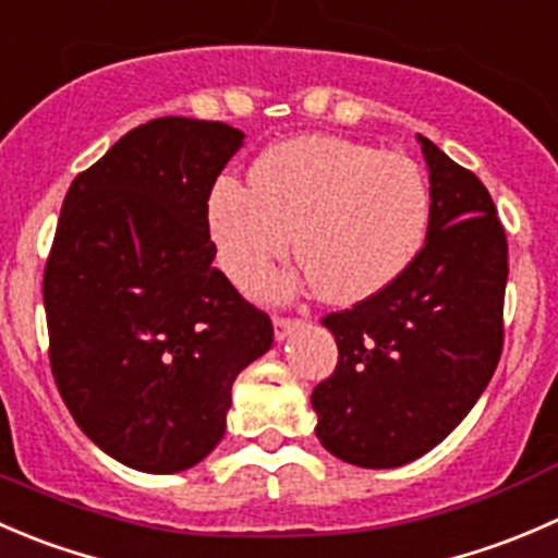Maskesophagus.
Wrapping results in <instances>:
<instances>
[{
  "instance_id": "esophagus-1",
  "label": "esophagus",
  "mask_w": 558,
  "mask_h": 558,
  "mask_svg": "<svg viewBox=\"0 0 558 558\" xmlns=\"http://www.w3.org/2000/svg\"><path fill=\"white\" fill-rule=\"evenodd\" d=\"M303 325V319L298 317H274V336H277V341H284L287 336L292 333V330H298Z\"/></svg>"
}]
</instances>
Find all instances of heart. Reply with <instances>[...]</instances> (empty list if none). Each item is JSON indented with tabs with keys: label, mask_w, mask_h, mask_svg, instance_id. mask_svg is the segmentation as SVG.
Masks as SVG:
<instances>
[{
	"label": "heart",
	"mask_w": 558,
	"mask_h": 558,
	"mask_svg": "<svg viewBox=\"0 0 558 558\" xmlns=\"http://www.w3.org/2000/svg\"><path fill=\"white\" fill-rule=\"evenodd\" d=\"M428 214L432 192L417 162L336 135L277 143L252 165V184L222 175L206 206L219 263L235 281L284 257L295 230L306 281L339 306L377 295L412 266Z\"/></svg>",
	"instance_id": "1"
}]
</instances>
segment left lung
Masks as SVG:
<instances>
[{"mask_svg": "<svg viewBox=\"0 0 558 558\" xmlns=\"http://www.w3.org/2000/svg\"><path fill=\"white\" fill-rule=\"evenodd\" d=\"M432 214L412 266L323 325L339 363L312 393L317 439L347 464L393 469L437 448L477 404L505 341L507 239L472 170L417 135Z\"/></svg>", "mask_w": 558, "mask_h": 558, "instance_id": "8db88e82", "label": "left lung"}]
</instances>
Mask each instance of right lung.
Returning a JSON list of instances; mask_svg holds the SVG:
<instances>
[{"instance_id":"add662e5","label":"right lung","mask_w":558,"mask_h":558,"mask_svg":"<svg viewBox=\"0 0 558 558\" xmlns=\"http://www.w3.org/2000/svg\"><path fill=\"white\" fill-rule=\"evenodd\" d=\"M244 146L222 121L135 126L62 203L43 277L51 372L81 432L137 472L206 459L228 428L235 377L274 344L208 235V195Z\"/></svg>"}]
</instances>
